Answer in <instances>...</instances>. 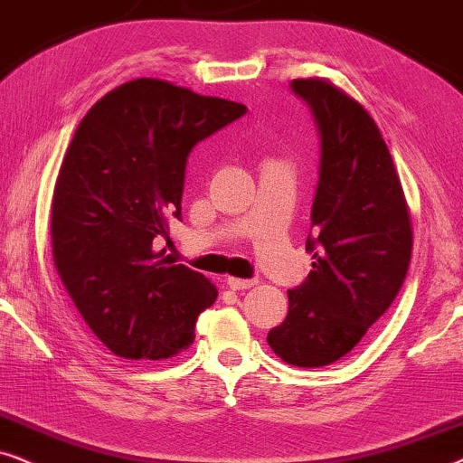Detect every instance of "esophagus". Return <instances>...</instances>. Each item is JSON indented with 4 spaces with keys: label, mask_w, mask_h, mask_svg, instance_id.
Masks as SVG:
<instances>
[{
    "label": "esophagus",
    "mask_w": 463,
    "mask_h": 463,
    "mask_svg": "<svg viewBox=\"0 0 463 463\" xmlns=\"http://www.w3.org/2000/svg\"><path fill=\"white\" fill-rule=\"evenodd\" d=\"M256 279H239V277H228L226 279V286L231 288V289H250V288H254L256 286Z\"/></svg>",
    "instance_id": "esophagus-1"
}]
</instances>
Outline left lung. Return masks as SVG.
Instances as JSON below:
<instances>
[{
  "mask_svg": "<svg viewBox=\"0 0 463 463\" xmlns=\"http://www.w3.org/2000/svg\"><path fill=\"white\" fill-rule=\"evenodd\" d=\"M322 135L311 207L313 270L288 292V317L267 341L286 364H335L390 309L412 251L402 184L377 122L328 78H296Z\"/></svg>",
  "mask_w": 463,
  "mask_h": 463,
  "instance_id": "1",
  "label": "left lung"
}]
</instances>
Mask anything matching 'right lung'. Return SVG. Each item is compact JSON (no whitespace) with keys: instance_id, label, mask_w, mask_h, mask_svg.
<instances>
[{"instance_id":"obj_1","label":"right lung","mask_w":463,"mask_h":463,"mask_svg":"<svg viewBox=\"0 0 463 463\" xmlns=\"http://www.w3.org/2000/svg\"><path fill=\"white\" fill-rule=\"evenodd\" d=\"M248 112L167 80L109 90L80 122L54 184V269L86 326L114 355L165 360L188 349L218 289L154 239L180 218L186 158Z\"/></svg>"}]
</instances>
